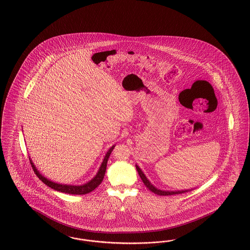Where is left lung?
Returning <instances> with one entry per match:
<instances>
[{"mask_svg": "<svg viewBox=\"0 0 250 250\" xmlns=\"http://www.w3.org/2000/svg\"><path fill=\"white\" fill-rule=\"evenodd\" d=\"M135 167H136V170H137L139 176L141 177L143 182L146 185V187L150 191H152L153 193H155L156 195H159V196H171V195L183 194V193H186V192H188V191L193 190V189H185V190H177V191H176H176H169V190H161V189H158L157 188H155V186L149 181L148 179H147V177L146 176V175L144 174V172H143L141 168H140L137 165H135Z\"/></svg>", "mask_w": 250, "mask_h": 250, "instance_id": "left-lung-1", "label": "left lung"}]
</instances>
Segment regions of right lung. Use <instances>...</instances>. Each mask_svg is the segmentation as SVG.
<instances>
[{"mask_svg": "<svg viewBox=\"0 0 250 250\" xmlns=\"http://www.w3.org/2000/svg\"><path fill=\"white\" fill-rule=\"evenodd\" d=\"M115 146L114 145L113 146H111L110 149L108 150L107 153L105 154L104 157V160H103L101 166H100V167L98 169L96 175L90 181H88L87 183H84L83 185H77V186L66 185V184H59V183L54 182V181L48 179L45 176H42L40 172L37 170L36 167L34 166V163L32 161V159L31 158H29V159H30V162H31V165L33 167L35 175L38 176L41 180L44 183L46 186H48L49 188L54 189L56 191L62 192V193L72 194V195H85V194L92 192L93 190H95L101 184L103 179H104V174H105L108 158H109V156L111 155L113 149L115 148Z\"/></svg>", "mask_w": 250, "mask_h": 250, "instance_id": "obj_1", "label": "right lung"}]
</instances>
